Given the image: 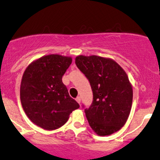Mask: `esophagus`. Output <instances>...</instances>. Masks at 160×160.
Wrapping results in <instances>:
<instances>
[{
  "label": "esophagus",
  "mask_w": 160,
  "mask_h": 160,
  "mask_svg": "<svg viewBox=\"0 0 160 160\" xmlns=\"http://www.w3.org/2000/svg\"><path fill=\"white\" fill-rule=\"evenodd\" d=\"M76 101L78 102V104H80V102H81V99H80V97L78 96L76 98Z\"/></svg>",
  "instance_id": "1"
}]
</instances>
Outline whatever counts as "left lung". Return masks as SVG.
<instances>
[{
    "instance_id": "8db88e82",
    "label": "left lung",
    "mask_w": 160,
    "mask_h": 160,
    "mask_svg": "<svg viewBox=\"0 0 160 160\" xmlns=\"http://www.w3.org/2000/svg\"><path fill=\"white\" fill-rule=\"evenodd\" d=\"M75 63L92 90V102L85 109L89 126L100 136L119 131L132 104V87L126 73L113 59L97 56H78Z\"/></svg>"
}]
</instances>
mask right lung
Instances as JSON below:
<instances>
[{
    "label": "right lung",
    "instance_id": "obj_1",
    "mask_svg": "<svg viewBox=\"0 0 160 160\" xmlns=\"http://www.w3.org/2000/svg\"><path fill=\"white\" fill-rule=\"evenodd\" d=\"M71 62V57L48 55L32 62L24 72L20 86L22 106L31 121L43 129L60 128L80 108L62 80Z\"/></svg>",
    "mask_w": 160,
    "mask_h": 160
}]
</instances>
